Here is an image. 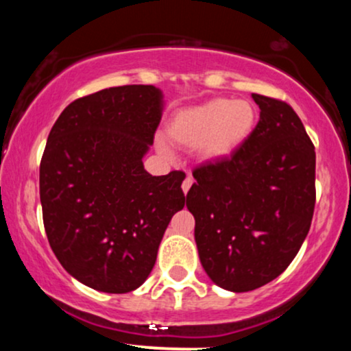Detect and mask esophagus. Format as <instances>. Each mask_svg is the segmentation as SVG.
<instances>
[{
	"label": "esophagus",
	"mask_w": 351,
	"mask_h": 351,
	"mask_svg": "<svg viewBox=\"0 0 351 351\" xmlns=\"http://www.w3.org/2000/svg\"><path fill=\"white\" fill-rule=\"evenodd\" d=\"M193 176L191 175H188L186 178H184V181H183V184H181V188H183V193L184 195H186V193L189 191V188H191V184H193Z\"/></svg>",
	"instance_id": "esophagus-1"
}]
</instances>
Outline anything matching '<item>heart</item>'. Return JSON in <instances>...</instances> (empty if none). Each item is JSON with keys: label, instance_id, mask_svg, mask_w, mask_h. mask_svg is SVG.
I'll list each match as a JSON object with an SVG mask.
<instances>
[{"label": "heart", "instance_id": "obj_1", "mask_svg": "<svg viewBox=\"0 0 351 351\" xmlns=\"http://www.w3.org/2000/svg\"><path fill=\"white\" fill-rule=\"evenodd\" d=\"M254 123L251 104L219 97L176 112L168 123V136L183 147H198L201 158L221 160L247 140Z\"/></svg>", "mask_w": 351, "mask_h": 351}]
</instances>
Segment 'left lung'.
Returning a JSON list of instances; mask_svg holds the SVG:
<instances>
[{
  "label": "left lung",
  "mask_w": 351,
  "mask_h": 351,
  "mask_svg": "<svg viewBox=\"0 0 351 351\" xmlns=\"http://www.w3.org/2000/svg\"><path fill=\"white\" fill-rule=\"evenodd\" d=\"M259 122L234 153L193 170L186 206L209 279L247 292L279 277L308 234L315 147L287 102L252 94Z\"/></svg>",
  "instance_id": "8db88e82"
}]
</instances>
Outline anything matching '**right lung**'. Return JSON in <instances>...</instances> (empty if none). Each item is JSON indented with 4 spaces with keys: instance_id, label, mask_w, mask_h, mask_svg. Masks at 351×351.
Segmentation results:
<instances>
[{
    "instance_id": "right-lung-1",
    "label": "right lung",
    "mask_w": 351,
    "mask_h": 351,
    "mask_svg": "<svg viewBox=\"0 0 351 351\" xmlns=\"http://www.w3.org/2000/svg\"><path fill=\"white\" fill-rule=\"evenodd\" d=\"M160 120L158 88L110 87L69 104L47 136L39 165L47 241L62 267L95 291L140 287L184 206L183 171L143 168Z\"/></svg>"
}]
</instances>
